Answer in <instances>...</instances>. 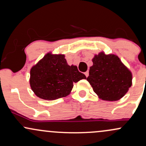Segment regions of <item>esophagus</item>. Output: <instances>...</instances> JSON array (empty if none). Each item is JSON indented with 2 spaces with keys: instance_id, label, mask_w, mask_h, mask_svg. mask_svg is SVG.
<instances>
[{
  "instance_id": "obj_1",
  "label": "esophagus",
  "mask_w": 146,
  "mask_h": 146,
  "mask_svg": "<svg viewBox=\"0 0 146 146\" xmlns=\"http://www.w3.org/2000/svg\"><path fill=\"white\" fill-rule=\"evenodd\" d=\"M84 74H85V75H86V77L87 78V77L88 76V75H89V73H88V71H86V72H85Z\"/></svg>"
}]
</instances>
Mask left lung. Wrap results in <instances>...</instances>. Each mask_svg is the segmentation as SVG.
Returning a JSON list of instances; mask_svg holds the SVG:
<instances>
[{"mask_svg": "<svg viewBox=\"0 0 146 146\" xmlns=\"http://www.w3.org/2000/svg\"><path fill=\"white\" fill-rule=\"evenodd\" d=\"M87 81L102 100L116 101L128 92L132 85V73L113 54L101 52L93 59Z\"/></svg>", "mask_w": 146, "mask_h": 146, "instance_id": "left-lung-1", "label": "left lung"}]
</instances>
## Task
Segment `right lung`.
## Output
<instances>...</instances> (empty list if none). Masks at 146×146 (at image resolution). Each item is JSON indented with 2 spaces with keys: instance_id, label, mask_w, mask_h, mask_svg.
I'll return each instance as SVG.
<instances>
[{
  "instance_id": "obj_1",
  "label": "right lung",
  "mask_w": 146,
  "mask_h": 146,
  "mask_svg": "<svg viewBox=\"0 0 146 146\" xmlns=\"http://www.w3.org/2000/svg\"><path fill=\"white\" fill-rule=\"evenodd\" d=\"M76 66H69L64 55L47 53L31 68L30 86L38 98L54 100L70 94L76 83L86 79Z\"/></svg>"
}]
</instances>
